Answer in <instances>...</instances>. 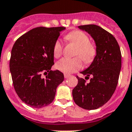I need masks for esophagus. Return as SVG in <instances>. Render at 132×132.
<instances>
[{"mask_svg":"<svg viewBox=\"0 0 132 132\" xmlns=\"http://www.w3.org/2000/svg\"><path fill=\"white\" fill-rule=\"evenodd\" d=\"M70 76V75H68V74H64V77H65V79H67V78H68Z\"/></svg>","mask_w":132,"mask_h":132,"instance_id":"1","label":"esophagus"}]
</instances>
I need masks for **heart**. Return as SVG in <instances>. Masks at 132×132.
Segmentation results:
<instances>
[{
	"instance_id": "heart-1",
	"label": "heart",
	"mask_w": 132,
	"mask_h": 132,
	"mask_svg": "<svg viewBox=\"0 0 132 132\" xmlns=\"http://www.w3.org/2000/svg\"><path fill=\"white\" fill-rule=\"evenodd\" d=\"M66 39L77 47L75 51V56L81 57L86 64H90L93 62L96 55V48L93 44L89 43V38L85 33L80 30H75L66 35ZM62 44L59 41H57L53 48L54 56L57 58L62 55ZM81 58L77 57L72 59H62L56 64V68L65 74L74 73L82 67Z\"/></svg>"
}]
</instances>
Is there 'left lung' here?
I'll return each mask as SVG.
<instances>
[{"instance_id":"1","label":"left lung","mask_w":132,"mask_h":132,"mask_svg":"<svg viewBox=\"0 0 132 132\" xmlns=\"http://www.w3.org/2000/svg\"><path fill=\"white\" fill-rule=\"evenodd\" d=\"M93 38L96 55L88 68L81 72L88 78L89 83L77 77L78 84L73 90L75 104L84 109L100 108L110 100L117 86L121 69V53L113 35L96 25L79 26Z\"/></svg>"}]
</instances>
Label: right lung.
<instances>
[{
	"label": "right lung",
	"mask_w": 132,
	"mask_h": 132,
	"mask_svg": "<svg viewBox=\"0 0 132 132\" xmlns=\"http://www.w3.org/2000/svg\"><path fill=\"white\" fill-rule=\"evenodd\" d=\"M64 27H38L17 39L11 52L10 73L14 87L27 105L40 109L52 103L64 74L51 70L53 48ZM44 73L45 78L42 77Z\"/></svg>",
	"instance_id": "obj_1"
}]
</instances>
